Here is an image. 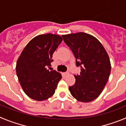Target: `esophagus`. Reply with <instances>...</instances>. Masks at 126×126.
I'll list each match as a JSON object with an SVG mask.
<instances>
[{
	"mask_svg": "<svg viewBox=\"0 0 126 126\" xmlns=\"http://www.w3.org/2000/svg\"><path fill=\"white\" fill-rule=\"evenodd\" d=\"M68 74H69L68 71H66V72H65V73H64V75H68Z\"/></svg>",
	"mask_w": 126,
	"mask_h": 126,
	"instance_id": "obj_1",
	"label": "esophagus"
}]
</instances>
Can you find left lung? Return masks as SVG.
Segmentation results:
<instances>
[{
  "instance_id": "obj_1",
  "label": "left lung",
  "mask_w": 126,
  "mask_h": 126,
  "mask_svg": "<svg viewBox=\"0 0 126 126\" xmlns=\"http://www.w3.org/2000/svg\"><path fill=\"white\" fill-rule=\"evenodd\" d=\"M62 38L73 52L76 66L81 68L80 75H75V84L69 87L71 95L82 102L92 101L101 94L109 78L108 54L100 42L88 34L78 32Z\"/></svg>"
}]
</instances>
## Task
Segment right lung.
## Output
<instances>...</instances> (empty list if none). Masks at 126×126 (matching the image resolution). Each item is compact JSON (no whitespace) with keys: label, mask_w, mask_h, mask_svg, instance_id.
<instances>
[{"label":"right lung","mask_w":126,"mask_h":126,"mask_svg":"<svg viewBox=\"0 0 126 126\" xmlns=\"http://www.w3.org/2000/svg\"><path fill=\"white\" fill-rule=\"evenodd\" d=\"M62 40L59 35H39L28 43L19 57L17 76L24 92L31 98L42 101L55 94L62 77L47 68H51L53 53Z\"/></svg>","instance_id":"obj_1"}]
</instances>
